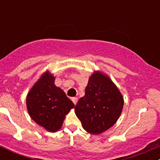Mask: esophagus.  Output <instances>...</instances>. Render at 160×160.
<instances>
[{
  "label": "esophagus",
  "instance_id": "esophagus-1",
  "mask_svg": "<svg viewBox=\"0 0 160 160\" xmlns=\"http://www.w3.org/2000/svg\"><path fill=\"white\" fill-rule=\"evenodd\" d=\"M71 100H72V102H74V104H77V102H78V98H77V97H74V98H71Z\"/></svg>",
  "mask_w": 160,
  "mask_h": 160
}]
</instances>
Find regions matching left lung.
Instances as JSON below:
<instances>
[{"label": "left lung", "instance_id": "1", "mask_svg": "<svg viewBox=\"0 0 160 160\" xmlns=\"http://www.w3.org/2000/svg\"><path fill=\"white\" fill-rule=\"evenodd\" d=\"M123 103V97L109 77L95 71L89 79L85 95L75 106V113L86 132L98 135L115 124Z\"/></svg>", "mask_w": 160, "mask_h": 160}]
</instances>
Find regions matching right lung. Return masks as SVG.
Listing matches in <instances>:
<instances>
[{"label":"right lung","instance_id":"1","mask_svg":"<svg viewBox=\"0 0 160 160\" xmlns=\"http://www.w3.org/2000/svg\"><path fill=\"white\" fill-rule=\"evenodd\" d=\"M54 82L53 75L47 71L33 86L26 98L27 109L32 120L51 132L61 128L65 115L74 107Z\"/></svg>","mask_w":160,"mask_h":160}]
</instances>
